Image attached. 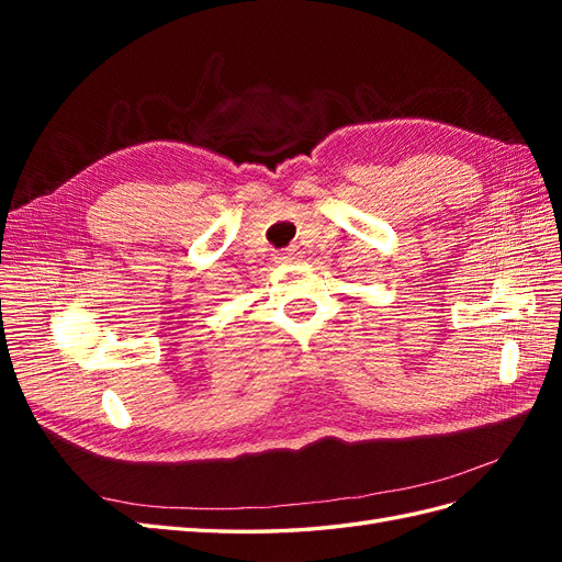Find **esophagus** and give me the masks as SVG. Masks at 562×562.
Returning <instances> with one entry per match:
<instances>
[{"instance_id": "esophagus-1", "label": "esophagus", "mask_w": 562, "mask_h": 562, "mask_svg": "<svg viewBox=\"0 0 562 562\" xmlns=\"http://www.w3.org/2000/svg\"><path fill=\"white\" fill-rule=\"evenodd\" d=\"M300 258V252L295 248H288L277 255V262H295Z\"/></svg>"}]
</instances>
